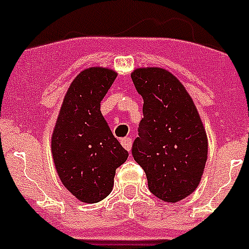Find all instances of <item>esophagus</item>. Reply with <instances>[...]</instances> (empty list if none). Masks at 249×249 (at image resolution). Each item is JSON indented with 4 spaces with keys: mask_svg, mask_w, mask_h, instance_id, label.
Listing matches in <instances>:
<instances>
[{
    "mask_svg": "<svg viewBox=\"0 0 249 249\" xmlns=\"http://www.w3.org/2000/svg\"><path fill=\"white\" fill-rule=\"evenodd\" d=\"M121 145L126 148L127 151H131V147H132V139L131 137H124V139L121 140Z\"/></svg>",
    "mask_w": 249,
    "mask_h": 249,
    "instance_id": "obj_1",
    "label": "esophagus"
}]
</instances>
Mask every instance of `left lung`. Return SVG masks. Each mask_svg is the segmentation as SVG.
I'll list each match as a JSON object with an SVG mask.
<instances>
[{
	"mask_svg": "<svg viewBox=\"0 0 249 249\" xmlns=\"http://www.w3.org/2000/svg\"><path fill=\"white\" fill-rule=\"evenodd\" d=\"M143 98V118L132 156L147 176L148 189L167 203L197 188L208 157V139L194 102L175 75L162 68L131 74Z\"/></svg>",
	"mask_w": 249,
	"mask_h": 249,
	"instance_id": "8db88e82",
	"label": "left lung"
}]
</instances>
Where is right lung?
Returning <instances> with one entry per match:
<instances>
[{"label":"right lung","mask_w":249,"mask_h":249,"mask_svg":"<svg viewBox=\"0 0 249 249\" xmlns=\"http://www.w3.org/2000/svg\"><path fill=\"white\" fill-rule=\"evenodd\" d=\"M117 73L88 68L71 82L52 136L55 169L80 201L98 203L113 189L116 169L128 157L101 113V102Z\"/></svg>","instance_id":"add662e5"}]
</instances>
